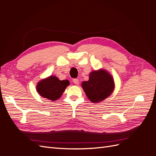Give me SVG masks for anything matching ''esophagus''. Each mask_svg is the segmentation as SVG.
Here are the masks:
<instances>
[{
	"instance_id": "esophagus-1",
	"label": "esophagus",
	"mask_w": 156,
	"mask_h": 156,
	"mask_svg": "<svg viewBox=\"0 0 156 156\" xmlns=\"http://www.w3.org/2000/svg\"><path fill=\"white\" fill-rule=\"evenodd\" d=\"M73 82L75 84H79V79H73Z\"/></svg>"
}]
</instances>
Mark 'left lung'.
Returning <instances> with one entry per match:
<instances>
[{
  "mask_svg": "<svg viewBox=\"0 0 156 156\" xmlns=\"http://www.w3.org/2000/svg\"><path fill=\"white\" fill-rule=\"evenodd\" d=\"M82 87L89 100L97 103L111 95L115 84L111 75L104 69H100L90 73L89 80L83 82Z\"/></svg>",
  "mask_w": 156,
  "mask_h": 156,
  "instance_id": "8db88e82",
  "label": "left lung"
}]
</instances>
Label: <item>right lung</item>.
Listing matches in <instances>:
<instances>
[{"label":"right lung","mask_w":156,"mask_h":156,"mask_svg":"<svg viewBox=\"0 0 156 156\" xmlns=\"http://www.w3.org/2000/svg\"><path fill=\"white\" fill-rule=\"evenodd\" d=\"M69 84L68 80L60 81L55 76H50L38 83L36 89L41 96L49 100L56 101L62 95Z\"/></svg>","instance_id":"1"}]
</instances>
